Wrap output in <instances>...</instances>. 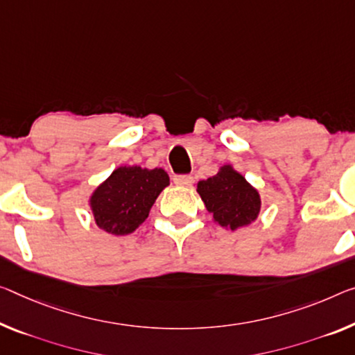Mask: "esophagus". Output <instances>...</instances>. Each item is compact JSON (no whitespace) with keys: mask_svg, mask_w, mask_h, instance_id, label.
Masks as SVG:
<instances>
[{"mask_svg":"<svg viewBox=\"0 0 355 355\" xmlns=\"http://www.w3.org/2000/svg\"><path fill=\"white\" fill-rule=\"evenodd\" d=\"M173 181L176 185H182V187H185V185L192 184L193 178L190 176V174H176V176L173 178Z\"/></svg>","mask_w":355,"mask_h":355,"instance_id":"34e87169","label":"esophagus"}]
</instances>
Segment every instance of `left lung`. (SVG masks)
<instances>
[{
    "label": "left lung",
    "mask_w": 355,
    "mask_h": 355,
    "mask_svg": "<svg viewBox=\"0 0 355 355\" xmlns=\"http://www.w3.org/2000/svg\"><path fill=\"white\" fill-rule=\"evenodd\" d=\"M198 193L222 227L234 230L257 219L261 205L259 192L232 166H223L216 176L200 181Z\"/></svg>",
    "instance_id": "1"
}]
</instances>
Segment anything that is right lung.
Instances as JSON below:
<instances>
[{
  "instance_id": "add662e5",
  "label": "right lung",
  "mask_w": 355,
  "mask_h": 355,
  "mask_svg": "<svg viewBox=\"0 0 355 355\" xmlns=\"http://www.w3.org/2000/svg\"><path fill=\"white\" fill-rule=\"evenodd\" d=\"M168 184L170 178L162 168H117L90 198L96 225L111 234L135 232Z\"/></svg>"
}]
</instances>
